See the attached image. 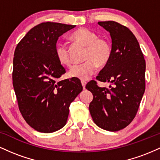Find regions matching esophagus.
<instances>
[{"instance_id":"1","label":"esophagus","mask_w":160,"mask_h":160,"mask_svg":"<svg viewBox=\"0 0 160 160\" xmlns=\"http://www.w3.org/2000/svg\"><path fill=\"white\" fill-rule=\"evenodd\" d=\"M81 83H82V88H83L84 89H86V82L84 81V80H82L81 81Z\"/></svg>"}]
</instances>
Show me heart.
<instances>
[{
  "mask_svg": "<svg viewBox=\"0 0 160 160\" xmlns=\"http://www.w3.org/2000/svg\"><path fill=\"white\" fill-rule=\"evenodd\" d=\"M71 38L86 47L84 58L86 61L73 66L68 73L69 77L86 80L95 74L98 65L104 66L109 62L112 55V47L108 40L98 38L96 33L86 28L75 31L71 35ZM55 54L60 64L67 67L71 65L72 62L69 49L65 43L59 42L57 43L55 47Z\"/></svg>",
  "mask_w": 160,
  "mask_h": 160,
  "instance_id": "obj_1",
  "label": "heart"
}]
</instances>
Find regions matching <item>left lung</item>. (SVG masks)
Segmentation results:
<instances>
[{
	"label": "left lung",
	"instance_id": "left-lung-1",
	"mask_svg": "<svg viewBox=\"0 0 160 160\" xmlns=\"http://www.w3.org/2000/svg\"><path fill=\"white\" fill-rule=\"evenodd\" d=\"M110 32L112 55L96 80L111 82L100 87L91 80L86 88L93 95L89 112L98 127L111 132L126 128L138 111L145 91L146 62L138 40L127 27L114 21L98 22Z\"/></svg>",
	"mask_w": 160,
	"mask_h": 160
}]
</instances>
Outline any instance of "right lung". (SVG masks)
<instances>
[{"mask_svg": "<svg viewBox=\"0 0 160 160\" xmlns=\"http://www.w3.org/2000/svg\"><path fill=\"white\" fill-rule=\"evenodd\" d=\"M76 25L42 22L16 46L12 85L19 109L31 127L51 133L66 124L71 102L82 90L78 78L57 79L66 72L55 54L57 40Z\"/></svg>", "mask_w": 160, "mask_h": 160, "instance_id": "add662e5", "label": "right lung"}]
</instances>
